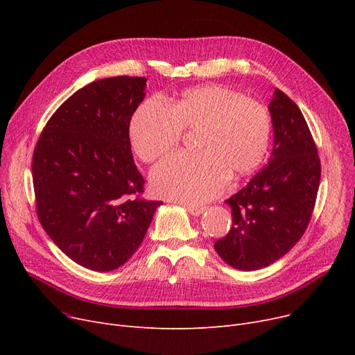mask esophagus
Segmentation results:
<instances>
[{"label": "esophagus", "instance_id": "1", "mask_svg": "<svg viewBox=\"0 0 355 355\" xmlns=\"http://www.w3.org/2000/svg\"><path fill=\"white\" fill-rule=\"evenodd\" d=\"M185 209L189 210V213L191 216H200L204 211V207H198V206H190V204H185Z\"/></svg>", "mask_w": 355, "mask_h": 355}]
</instances>
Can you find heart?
<instances>
[{"label":"heart","instance_id":"b5f03b06","mask_svg":"<svg viewBox=\"0 0 355 355\" xmlns=\"http://www.w3.org/2000/svg\"><path fill=\"white\" fill-rule=\"evenodd\" d=\"M268 109L220 85H204L161 102L144 101L129 121L132 153L154 162L180 144L182 132H196L194 154H175L151 173L155 194L200 204L218 196L227 178L236 181L262 164L270 141Z\"/></svg>","mask_w":355,"mask_h":355}]
</instances>
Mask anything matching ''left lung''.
<instances>
[{
  "instance_id": "left-lung-1",
  "label": "left lung",
  "mask_w": 355,
  "mask_h": 355,
  "mask_svg": "<svg viewBox=\"0 0 355 355\" xmlns=\"http://www.w3.org/2000/svg\"><path fill=\"white\" fill-rule=\"evenodd\" d=\"M273 151L268 165L226 202L233 225L214 243L227 265L266 268L285 256L308 229L321 180V161L301 109L276 89L269 105Z\"/></svg>"
}]
</instances>
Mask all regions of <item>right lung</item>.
I'll return each mask as SVG.
<instances>
[{
	"mask_svg": "<svg viewBox=\"0 0 355 355\" xmlns=\"http://www.w3.org/2000/svg\"><path fill=\"white\" fill-rule=\"evenodd\" d=\"M146 79L92 82L47 121L33 153L35 211L58 248L83 268L109 272L142 243L162 201L142 197L129 121Z\"/></svg>",
	"mask_w": 355,
	"mask_h": 355,
	"instance_id": "1",
	"label": "right lung"
}]
</instances>
